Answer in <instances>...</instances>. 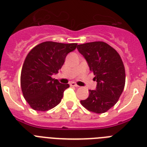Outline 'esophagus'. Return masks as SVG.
<instances>
[{
    "label": "esophagus",
    "mask_w": 147,
    "mask_h": 147,
    "mask_svg": "<svg viewBox=\"0 0 147 147\" xmlns=\"http://www.w3.org/2000/svg\"><path fill=\"white\" fill-rule=\"evenodd\" d=\"M70 85H71V86H72V87H76V88H77V87H79V85H76L75 82H71V83H70Z\"/></svg>",
    "instance_id": "esophagus-1"
}]
</instances>
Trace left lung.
<instances>
[{
	"mask_svg": "<svg viewBox=\"0 0 147 147\" xmlns=\"http://www.w3.org/2000/svg\"><path fill=\"white\" fill-rule=\"evenodd\" d=\"M77 49L86 59L97 82L96 90H89V96L80 102L91 112H107L117 103L125 85L121 58L113 48L102 41L81 44Z\"/></svg>",
	"mask_w": 147,
	"mask_h": 147,
	"instance_id": "left-lung-1",
	"label": "left lung"
}]
</instances>
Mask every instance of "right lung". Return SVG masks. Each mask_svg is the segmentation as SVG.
Segmentation results:
<instances>
[{
    "mask_svg": "<svg viewBox=\"0 0 147 147\" xmlns=\"http://www.w3.org/2000/svg\"><path fill=\"white\" fill-rule=\"evenodd\" d=\"M76 43L47 41L30 51L23 65L20 85L26 101L33 110L46 111L61 102L68 84H61L51 76L63 65L67 54Z\"/></svg>",
    "mask_w": 147,
    "mask_h": 147,
    "instance_id": "obj_1",
    "label": "right lung"
}]
</instances>
